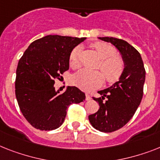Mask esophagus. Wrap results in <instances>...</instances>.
<instances>
[{
	"label": "esophagus",
	"mask_w": 160,
	"mask_h": 160,
	"mask_svg": "<svg viewBox=\"0 0 160 160\" xmlns=\"http://www.w3.org/2000/svg\"><path fill=\"white\" fill-rule=\"evenodd\" d=\"M91 99H92V97L89 94H86V101H90Z\"/></svg>",
	"instance_id": "34e87169"
}]
</instances>
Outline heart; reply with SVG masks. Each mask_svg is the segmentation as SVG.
<instances>
[{"label":"heart","mask_w":160,"mask_h":160,"mask_svg":"<svg viewBox=\"0 0 160 160\" xmlns=\"http://www.w3.org/2000/svg\"><path fill=\"white\" fill-rule=\"evenodd\" d=\"M101 60L97 68L101 71L82 69L76 72L72 78V84L83 91H92L102 85L104 76L108 83H114L119 80L124 71L125 62L120 55L116 54V49L104 42L92 44ZM80 48L75 47L69 55V65L72 68L80 67ZM104 75H103L102 74Z\"/></svg>","instance_id":"b5f03b06"}]
</instances>
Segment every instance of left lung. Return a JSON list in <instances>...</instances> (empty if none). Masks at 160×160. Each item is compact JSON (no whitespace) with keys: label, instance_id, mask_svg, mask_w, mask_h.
<instances>
[{"label":"left lung","instance_id":"obj_1","mask_svg":"<svg viewBox=\"0 0 160 160\" xmlns=\"http://www.w3.org/2000/svg\"><path fill=\"white\" fill-rule=\"evenodd\" d=\"M110 42L122 54L124 71L113 85L98 92L101 97H92L100 109L88 116L91 124L103 132H113L126 125L133 117L143 96L146 70L140 53L124 40L99 38Z\"/></svg>","mask_w":160,"mask_h":160}]
</instances>
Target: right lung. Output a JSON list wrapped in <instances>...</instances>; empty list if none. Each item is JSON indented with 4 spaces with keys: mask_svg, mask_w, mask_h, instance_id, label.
I'll list each match as a JSON object with an SVG mask.
<instances>
[{
    "mask_svg": "<svg viewBox=\"0 0 160 160\" xmlns=\"http://www.w3.org/2000/svg\"><path fill=\"white\" fill-rule=\"evenodd\" d=\"M86 38L48 35L32 42L18 61L15 96L23 117L41 131L58 128L71 104L85 100L84 92L68 87L64 93L54 88L55 79L69 68V55Z\"/></svg>",
    "mask_w": 160,
    "mask_h": 160,
    "instance_id": "1",
    "label": "right lung"
}]
</instances>
